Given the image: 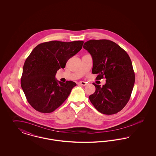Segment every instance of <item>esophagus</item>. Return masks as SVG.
I'll list each match as a JSON object with an SVG mask.
<instances>
[{
	"instance_id": "1",
	"label": "esophagus",
	"mask_w": 156,
	"mask_h": 156,
	"mask_svg": "<svg viewBox=\"0 0 156 156\" xmlns=\"http://www.w3.org/2000/svg\"><path fill=\"white\" fill-rule=\"evenodd\" d=\"M78 84L80 85H82V86H85L87 85V82L84 81L79 82Z\"/></svg>"
}]
</instances>
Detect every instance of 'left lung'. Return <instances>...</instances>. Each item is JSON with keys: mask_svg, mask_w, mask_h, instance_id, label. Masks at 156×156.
I'll return each instance as SVG.
<instances>
[{"mask_svg": "<svg viewBox=\"0 0 156 156\" xmlns=\"http://www.w3.org/2000/svg\"><path fill=\"white\" fill-rule=\"evenodd\" d=\"M93 59L92 74L97 80L105 77L102 87L96 88L89 100L99 112L113 115L120 111L127 104L133 88L135 76L132 61L119 45L108 40H90L83 46Z\"/></svg>", "mask_w": 156, "mask_h": 156, "instance_id": "8db88e82", "label": "left lung"}]
</instances>
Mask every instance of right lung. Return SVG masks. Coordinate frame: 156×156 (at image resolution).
I'll use <instances>...</instances> for the list:
<instances>
[{
    "instance_id": "right-lung-1",
    "label": "right lung",
    "mask_w": 156,
    "mask_h": 156,
    "mask_svg": "<svg viewBox=\"0 0 156 156\" xmlns=\"http://www.w3.org/2000/svg\"><path fill=\"white\" fill-rule=\"evenodd\" d=\"M83 41H51L37 45L26 59L21 87L30 105L37 111L51 113L67 99L76 83L55 78L59 68L81 50Z\"/></svg>"
}]
</instances>
